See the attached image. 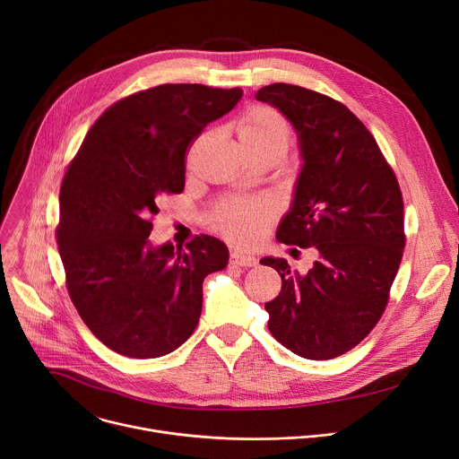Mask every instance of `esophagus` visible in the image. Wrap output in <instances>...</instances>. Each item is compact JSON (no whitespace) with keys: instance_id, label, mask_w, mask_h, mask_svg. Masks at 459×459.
I'll list each match as a JSON object with an SVG mask.
<instances>
[{"instance_id":"34e87169","label":"esophagus","mask_w":459,"mask_h":459,"mask_svg":"<svg viewBox=\"0 0 459 459\" xmlns=\"http://www.w3.org/2000/svg\"><path fill=\"white\" fill-rule=\"evenodd\" d=\"M230 264L234 265H241V267H253L258 264V260L253 255H246V253H239V251H232L230 253Z\"/></svg>"}]
</instances>
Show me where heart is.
<instances>
[{"mask_svg":"<svg viewBox=\"0 0 459 459\" xmlns=\"http://www.w3.org/2000/svg\"><path fill=\"white\" fill-rule=\"evenodd\" d=\"M238 134L249 157L262 151H281L291 143V126L271 107H251L238 121ZM277 204L271 199H229L212 212L210 225L234 246L247 247L277 218Z\"/></svg>","mask_w":459,"mask_h":459,"instance_id":"obj_1","label":"heart"}]
</instances>
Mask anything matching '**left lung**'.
<instances>
[{"label":"left lung","mask_w":459,"mask_h":459,"mask_svg":"<svg viewBox=\"0 0 459 459\" xmlns=\"http://www.w3.org/2000/svg\"><path fill=\"white\" fill-rule=\"evenodd\" d=\"M256 100L291 121L304 159L277 239L319 253L307 277L284 258L260 260L282 279L281 293L265 302L267 328L297 356L338 358L368 338L389 302L406 246L399 180L343 103L286 82L264 86Z\"/></svg>","instance_id":"left-lung-1"}]
</instances>
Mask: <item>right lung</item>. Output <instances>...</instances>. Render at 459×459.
Wrapping results in <instances>:
<instances>
[{"label":"right lung","mask_w":459,"mask_h":459,"mask_svg":"<svg viewBox=\"0 0 459 459\" xmlns=\"http://www.w3.org/2000/svg\"><path fill=\"white\" fill-rule=\"evenodd\" d=\"M241 88L159 84L110 105L86 133L60 186L55 238L81 319L110 351L160 358L197 328L203 281L229 262L223 241L151 247L164 195L185 190L186 155Z\"/></svg>","instance_id":"add662e5"}]
</instances>
